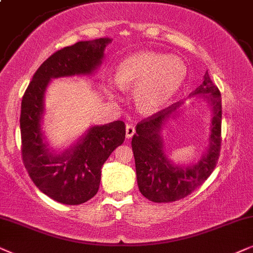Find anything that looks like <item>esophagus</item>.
Masks as SVG:
<instances>
[{
  "label": "esophagus",
  "instance_id": "1",
  "mask_svg": "<svg viewBox=\"0 0 253 253\" xmlns=\"http://www.w3.org/2000/svg\"><path fill=\"white\" fill-rule=\"evenodd\" d=\"M134 134H135V126L132 124H128L126 126V137L127 139H130Z\"/></svg>",
  "mask_w": 253,
  "mask_h": 253
}]
</instances>
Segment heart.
I'll return each mask as SVG.
<instances>
[{
  "instance_id": "1",
  "label": "heart",
  "mask_w": 253,
  "mask_h": 253,
  "mask_svg": "<svg viewBox=\"0 0 253 253\" xmlns=\"http://www.w3.org/2000/svg\"><path fill=\"white\" fill-rule=\"evenodd\" d=\"M186 66L174 55L140 52L120 63L118 85L134 89V100L141 111L155 112L166 106L183 85Z\"/></svg>"
}]
</instances>
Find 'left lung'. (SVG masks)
Instances as JSON below:
<instances>
[{"mask_svg": "<svg viewBox=\"0 0 253 253\" xmlns=\"http://www.w3.org/2000/svg\"><path fill=\"white\" fill-rule=\"evenodd\" d=\"M206 96L213 106V120L210 136V148L197 164L183 168L174 166L167 157L160 130L166 120L180 106L179 103L161 110L136 125V134L132 139L135 158L136 179L143 197L153 203H172L183 199L197 190L211 176L221 150L222 100L218 87L211 82L208 72L204 82L191 96Z\"/></svg>", "mask_w": 253, "mask_h": 253, "instance_id": "8db88e82", "label": "left lung"}]
</instances>
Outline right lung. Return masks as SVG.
<instances>
[{
    "instance_id": "obj_1",
    "label": "right lung",
    "mask_w": 253,
    "mask_h": 253,
    "mask_svg": "<svg viewBox=\"0 0 253 253\" xmlns=\"http://www.w3.org/2000/svg\"><path fill=\"white\" fill-rule=\"evenodd\" d=\"M109 38L79 42L53 53L35 73L22 99L21 136L23 163L42 193L65 205H81L95 197L102 167L123 144L126 126L121 120L93 126L81 141L61 155L50 153L43 142V95L50 79L89 75L100 65Z\"/></svg>"
}]
</instances>
